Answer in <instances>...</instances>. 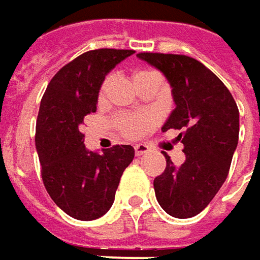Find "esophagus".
<instances>
[{
  "label": "esophagus",
  "instance_id": "34e87169",
  "mask_svg": "<svg viewBox=\"0 0 260 260\" xmlns=\"http://www.w3.org/2000/svg\"><path fill=\"white\" fill-rule=\"evenodd\" d=\"M134 148H135V154H137V155H142V154L150 151V147H148L147 144H137Z\"/></svg>",
  "mask_w": 260,
  "mask_h": 260
}]
</instances>
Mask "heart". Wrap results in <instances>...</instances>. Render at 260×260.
<instances>
[{
	"label": "heart",
	"mask_w": 260,
	"mask_h": 260,
	"mask_svg": "<svg viewBox=\"0 0 260 260\" xmlns=\"http://www.w3.org/2000/svg\"><path fill=\"white\" fill-rule=\"evenodd\" d=\"M148 74L152 73L151 71H138L134 75V81L140 80ZM113 81H115L113 74H109L105 77V80L99 87V93H97L99 103H105L108 100ZM115 123L126 138H137L151 126V118L145 113H125V115H119L118 118L115 119Z\"/></svg>",
	"instance_id": "obj_1"
}]
</instances>
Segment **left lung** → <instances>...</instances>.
<instances>
[{"label": "left lung", "instance_id": "obj_1", "mask_svg": "<svg viewBox=\"0 0 260 260\" xmlns=\"http://www.w3.org/2000/svg\"><path fill=\"white\" fill-rule=\"evenodd\" d=\"M172 85L176 109L161 128L179 129L186 155L179 167L167 154L154 179L155 198L172 217L190 218L207 208L225 182L239 141V109L230 90L204 63L186 55L141 52Z\"/></svg>", "mask_w": 260, "mask_h": 260}]
</instances>
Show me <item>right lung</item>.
<instances>
[{
  "label": "right lung",
  "mask_w": 260,
  "mask_h": 260,
  "mask_svg": "<svg viewBox=\"0 0 260 260\" xmlns=\"http://www.w3.org/2000/svg\"><path fill=\"white\" fill-rule=\"evenodd\" d=\"M131 49L81 53L53 75L36 120V150L42 180L52 201L75 220L91 221L108 212L120 176L134 160L131 145L88 151L81 125L97 110L99 87Z\"/></svg>",
  "instance_id": "1"
}]
</instances>
